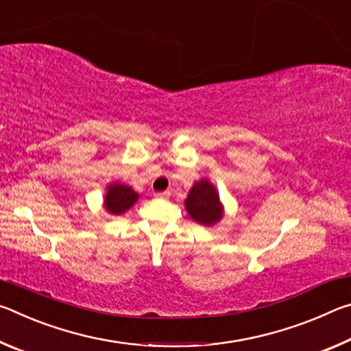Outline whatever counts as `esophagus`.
I'll return each instance as SVG.
<instances>
[{
	"mask_svg": "<svg viewBox=\"0 0 351 351\" xmlns=\"http://www.w3.org/2000/svg\"><path fill=\"white\" fill-rule=\"evenodd\" d=\"M154 197L161 198V199H167V198H170V193L169 192H158V193H154Z\"/></svg>",
	"mask_w": 351,
	"mask_h": 351,
	"instance_id": "34e87169",
	"label": "esophagus"
}]
</instances>
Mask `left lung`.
Segmentation results:
<instances>
[{
  "label": "left lung",
  "instance_id": "1",
  "mask_svg": "<svg viewBox=\"0 0 351 351\" xmlns=\"http://www.w3.org/2000/svg\"><path fill=\"white\" fill-rule=\"evenodd\" d=\"M184 207L195 223L209 228L218 224L224 217V206L218 190L207 178H201L193 184L184 201Z\"/></svg>",
  "mask_w": 351,
  "mask_h": 351
}]
</instances>
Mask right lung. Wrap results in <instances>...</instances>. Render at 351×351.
Returning a JSON list of instances; mask_svg holds the SVG:
<instances>
[{"label": "right lung", "instance_id": "add662e5", "mask_svg": "<svg viewBox=\"0 0 351 351\" xmlns=\"http://www.w3.org/2000/svg\"><path fill=\"white\" fill-rule=\"evenodd\" d=\"M138 199L139 193L134 192L133 187L119 181H112L106 186V192L104 195V209L110 215H122V213L132 209Z\"/></svg>", "mask_w": 351, "mask_h": 351}]
</instances>
